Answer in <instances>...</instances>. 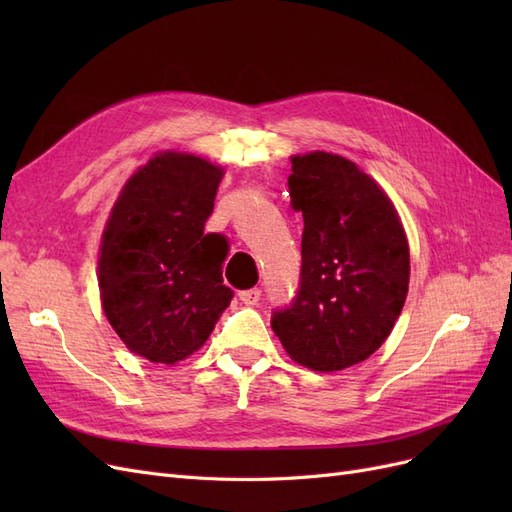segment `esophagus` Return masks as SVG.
Instances as JSON below:
<instances>
[{"instance_id": "34e87169", "label": "esophagus", "mask_w": 512, "mask_h": 512, "mask_svg": "<svg viewBox=\"0 0 512 512\" xmlns=\"http://www.w3.org/2000/svg\"><path fill=\"white\" fill-rule=\"evenodd\" d=\"M239 299L245 305H256L260 301V288H250V290H241L239 292Z\"/></svg>"}]
</instances>
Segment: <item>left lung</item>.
<instances>
[{"instance_id": "obj_1", "label": "left lung", "mask_w": 512, "mask_h": 512, "mask_svg": "<svg viewBox=\"0 0 512 512\" xmlns=\"http://www.w3.org/2000/svg\"><path fill=\"white\" fill-rule=\"evenodd\" d=\"M288 188L305 224L301 280L271 327L297 363L346 369L382 346L406 303V232L389 196L342 156H294Z\"/></svg>"}]
</instances>
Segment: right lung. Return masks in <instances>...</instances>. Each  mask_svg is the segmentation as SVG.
Returning a JSON list of instances; mask_svg holds the SVG:
<instances>
[{
  "instance_id": "obj_1",
  "label": "right lung",
  "mask_w": 512,
  "mask_h": 512,
  "mask_svg": "<svg viewBox=\"0 0 512 512\" xmlns=\"http://www.w3.org/2000/svg\"><path fill=\"white\" fill-rule=\"evenodd\" d=\"M222 168L160 153L126 183L100 250L104 314L126 346L151 363L196 352L230 305L222 265L228 239L205 232Z\"/></svg>"
}]
</instances>
